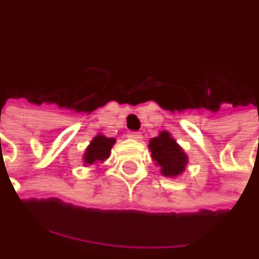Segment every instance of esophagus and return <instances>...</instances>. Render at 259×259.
Instances as JSON below:
<instances>
[{
  "instance_id": "34e87169",
  "label": "esophagus",
  "mask_w": 259,
  "mask_h": 259,
  "mask_svg": "<svg viewBox=\"0 0 259 259\" xmlns=\"http://www.w3.org/2000/svg\"><path fill=\"white\" fill-rule=\"evenodd\" d=\"M127 137L132 138V140H136V141H138V140H141V133H138V132H132V133L127 134Z\"/></svg>"
}]
</instances>
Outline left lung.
I'll use <instances>...</instances> for the list:
<instances>
[{
	"mask_svg": "<svg viewBox=\"0 0 259 259\" xmlns=\"http://www.w3.org/2000/svg\"><path fill=\"white\" fill-rule=\"evenodd\" d=\"M148 148L151 151L152 160L160 167L163 177L177 178L185 172L189 156L167 130L160 132L157 137L151 138Z\"/></svg>",
	"mask_w": 259,
	"mask_h": 259,
	"instance_id": "left-lung-1",
	"label": "left lung"
}]
</instances>
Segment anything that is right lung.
Instances as JSON below:
<instances>
[{"mask_svg":"<svg viewBox=\"0 0 259 259\" xmlns=\"http://www.w3.org/2000/svg\"><path fill=\"white\" fill-rule=\"evenodd\" d=\"M115 141L116 140L114 137H106L102 133L96 134L91 140L90 145L85 148V152L82 155L81 160L84 165L88 167V165L103 163L111 155V148L114 147Z\"/></svg>","mask_w":259,"mask_h":259,"instance_id":"1","label":"right lung"}]
</instances>
